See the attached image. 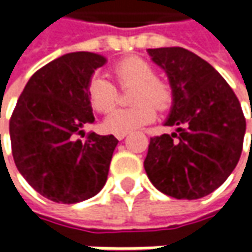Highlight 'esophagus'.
Listing matches in <instances>:
<instances>
[{"instance_id":"esophagus-1","label":"esophagus","mask_w":252,"mask_h":252,"mask_svg":"<svg viewBox=\"0 0 252 252\" xmlns=\"http://www.w3.org/2000/svg\"><path fill=\"white\" fill-rule=\"evenodd\" d=\"M115 136H116V139H118V140H123V139L127 136V133H118V134H115Z\"/></svg>"}]
</instances>
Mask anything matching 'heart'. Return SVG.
Instances as JSON below:
<instances>
[{
	"label": "heart",
	"mask_w": 252,
	"mask_h": 252,
	"mask_svg": "<svg viewBox=\"0 0 252 252\" xmlns=\"http://www.w3.org/2000/svg\"><path fill=\"white\" fill-rule=\"evenodd\" d=\"M113 74L121 85H134L130 99L136 103L109 112L103 121V127L108 131L118 134L139 129L154 121V104L160 111L171 106V87L156 77V70L147 60L127 57L115 64ZM88 98L95 111L108 112L118 101V90L103 75H95L88 85Z\"/></svg>",
	"instance_id": "1"
}]
</instances>
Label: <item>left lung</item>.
I'll return each mask as SVG.
<instances>
[{
    "label": "left lung",
    "mask_w": 252,
    "mask_h": 252,
    "mask_svg": "<svg viewBox=\"0 0 252 252\" xmlns=\"http://www.w3.org/2000/svg\"><path fill=\"white\" fill-rule=\"evenodd\" d=\"M168 77L172 106L165 126L177 133L151 137L144 169L160 192L199 199L218 189L236 168L246 119L236 94L203 59L182 47L147 49Z\"/></svg>",
    "instance_id": "left-lung-1"
}]
</instances>
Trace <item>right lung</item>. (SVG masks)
Returning <instances> with one entry per match:
<instances>
[{
  "label": "right lung",
  "instance_id": "right-lung-1",
  "mask_svg": "<svg viewBox=\"0 0 252 252\" xmlns=\"http://www.w3.org/2000/svg\"><path fill=\"white\" fill-rule=\"evenodd\" d=\"M106 57L67 53L29 78L9 121L15 165L32 188L57 203L95 196L108 179L118 139L80 134L95 118L88 85Z\"/></svg>",
  "mask_w": 252,
  "mask_h": 252
}]
</instances>
